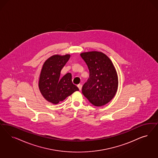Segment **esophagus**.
<instances>
[{
    "instance_id": "obj_1",
    "label": "esophagus",
    "mask_w": 158,
    "mask_h": 158,
    "mask_svg": "<svg viewBox=\"0 0 158 158\" xmlns=\"http://www.w3.org/2000/svg\"><path fill=\"white\" fill-rule=\"evenodd\" d=\"M77 87L78 88V89H79V90H80V91H81V90L82 85H81V84H79V85H77Z\"/></svg>"
}]
</instances>
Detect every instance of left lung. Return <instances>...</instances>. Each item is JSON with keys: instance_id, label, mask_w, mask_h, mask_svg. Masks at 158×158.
Here are the masks:
<instances>
[{"instance_id": "obj_1", "label": "left lung", "mask_w": 158, "mask_h": 158, "mask_svg": "<svg viewBox=\"0 0 158 158\" xmlns=\"http://www.w3.org/2000/svg\"><path fill=\"white\" fill-rule=\"evenodd\" d=\"M89 71V78L82 88L83 95L95 106H102L115 96L118 88L117 71L109 57L101 52L80 54Z\"/></svg>"}]
</instances>
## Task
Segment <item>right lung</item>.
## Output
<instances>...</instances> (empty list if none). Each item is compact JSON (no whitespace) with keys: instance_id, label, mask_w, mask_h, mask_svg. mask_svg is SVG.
I'll return each instance as SVG.
<instances>
[{"instance_id":"obj_1","label":"right lung","mask_w":158,"mask_h":158,"mask_svg":"<svg viewBox=\"0 0 158 158\" xmlns=\"http://www.w3.org/2000/svg\"><path fill=\"white\" fill-rule=\"evenodd\" d=\"M70 55H55L44 62L40 76L38 86L44 98L53 104H57L79 89L71 80V73L60 78L61 70L69 60Z\"/></svg>"}]
</instances>
